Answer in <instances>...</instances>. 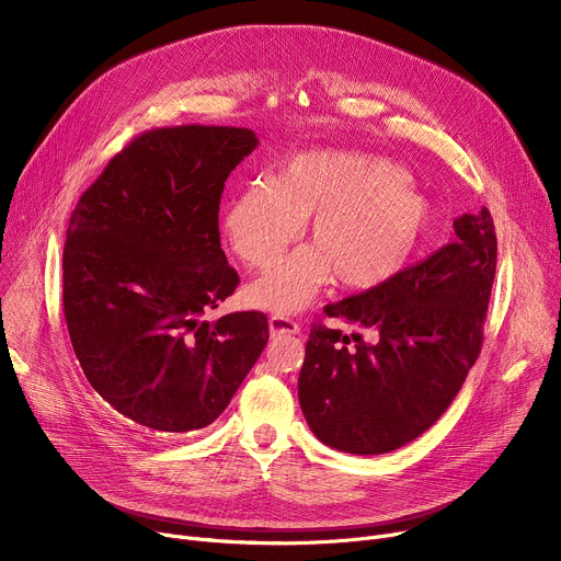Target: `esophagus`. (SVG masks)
<instances>
[{
	"label": "esophagus",
	"instance_id": "esophagus-1",
	"mask_svg": "<svg viewBox=\"0 0 561 561\" xmlns=\"http://www.w3.org/2000/svg\"><path fill=\"white\" fill-rule=\"evenodd\" d=\"M268 325H271V334H273V336H282V334H300V332H302V328L298 325L296 320L284 318V316H273V318L268 320Z\"/></svg>",
	"mask_w": 561,
	"mask_h": 561
}]
</instances>
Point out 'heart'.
<instances>
[{
    "label": "heart",
    "mask_w": 561,
    "mask_h": 561,
    "mask_svg": "<svg viewBox=\"0 0 561 561\" xmlns=\"http://www.w3.org/2000/svg\"><path fill=\"white\" fill-rule=\"evenodd\" d=\"M309 218L311 245L284 256L248 288L254 307L298 313L334 279L347 290L387 284L419 250L434 211L396 163L311 150L282 161L273 182L256 180L233 195L222 229L236 256L268 268Z\"/></svg>",
    "instance_id": "1"
}]
</instances>
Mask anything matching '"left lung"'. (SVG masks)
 I'll return each mask as SVG.
<instances>
[{
  "label": "left lung",
  "mask_w": 561,
  "mask_h": 561,
  "mask_svg": "<svg viewBox=\"0 0 561 561\" xmlns=\"http://www.w3.org/2000/svg\"><path fill=\"white\" fill-rule=\"evenodd\" d=\"M457 239L387 284L328 305L373 328L375 343L313 322L298 379L302 414L322 444L385 455L430 430L480 357L497 243L486 206L455 220Z\"/></svg>",
  "instance_id": "1"
}]
</instances>
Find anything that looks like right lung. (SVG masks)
<instances>
[{
	"mask_svg": "<svg viewBox=\"0 0 561 561\" xmlns=\"http://www.w3.org/2000/svg\"><path fill=\"white\" fill-rule=\"evenodd\" d=\"M259 145L243 127H163L115 154L72 211L64 311L79 366L131 430L211 425L268 343V318L204 320L239 286L220 248L229 172Z\"/></svg>",
	"mask_w": 561,
	"mask_h": 561,
	"instance_id": "obj_1",
	"label": "right lung"
}]
</instances>
